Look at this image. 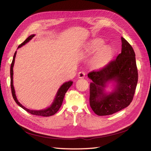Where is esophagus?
Segmentation results:
<instances>
[{
    "mask_svg": "<svg viewBox=\"0 0 151 151\" xmlns=\"http://www.w3.org/2000/svg\"><path fill=\"white\" fill-rule=\"evenodd\" d=\"M85 75H86V73L83 71H80L78 73V78H83L85 77Z\"/></svg>",
    "mask_w": 151,
    "mask_h": 151,
    "instance_id": "1",
    "label": "esophagus"
}]
</instances>
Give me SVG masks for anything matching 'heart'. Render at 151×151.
<instances>
[{
	"instance_id": "1",
	"label": "heart",
	"mask_w": 151,
	"mask_h": 151,
	"mask_svg": "<svg viewBox=\"0 0 151 151\" xmlns=\"http://www.w3.org/2000/svg\"><path fill=\"white\" fill-rule=\"evenodd\" d=\"M104 41L101 39H94L87 43L86 51L93 53L89 60L92 68L99 69L105 66L109 63L113 56V50L109 45H103Z\"/></svg>"
}]
</instances>
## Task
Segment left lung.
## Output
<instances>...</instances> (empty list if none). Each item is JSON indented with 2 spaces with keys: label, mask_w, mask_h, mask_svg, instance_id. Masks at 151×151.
I'll list each match as a JSON object with an SVG mask.
<instances>
[{
  "label": "left lung",
  "mask_w": 151,
  "mask_h": 151,
  "mask_svg": "<svg viewBox=\"0 0 151 151\" xmlns=\"http://www.w3.org/2000/svg\"><path fill=\"white\" fill-rule=\"evenodd\" d=\"M122 50L115 59L105 67L88 74L90 84V106L98 115H109L129 105L138 82V70L135 53L132 46L121 37ZM116 83L114 91L110 94L104 91L106 83Z\"/></svg>",
  "instance_id": "1"
}]
</instances>
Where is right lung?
<instances>
[{"instance_id": "right-lung-1", "label": "right lung", "mask_w": 151, "mask_h": 151, "mask_svg": "<svg viewBox=\"0 0 151 151\" xmlns=\"http://www.w3.org/2000/svg\"><path fill=\"white\" fill-rule=\"evenodd\" d=\"M35 36L34 34H32V35H30L29 36L26 40L22 42L21 45L18 46V48L22 47L23 45H25L27 42H28L32 37ZM16 54H17V51L15 52L14 56H13V59L12 63H11V69H10V75H11V92H12V96L14 100L15 101L18 105L22 107L23 109H24L25 111H27V112L31 114L32 115H40V116H43V117H49V116L53 115L55 114H56L58 111H59V109L60 108L62 103L63 102V99L64 98L65 94L66 93V92L69 89V88L70 87L72 84L73 82L72 81H69L68 82H65L63 83L60 87L59 88V89L58 90L57 93L56 94V96L55 98V99H54L53 102L52 103V105L50 107L47 108L45 110H29L28 109H26L25 107L23 106L22 104L18 101V99L17 98L16 94H15V91H14V88L13 86V66H14V60H15V57H16Z\"/></svg>"}]
</instances>
